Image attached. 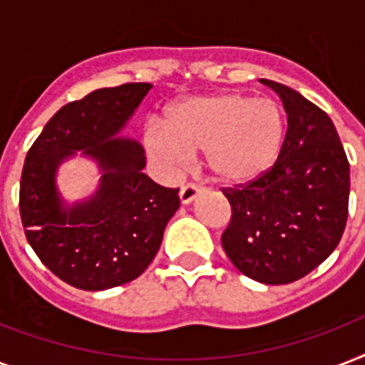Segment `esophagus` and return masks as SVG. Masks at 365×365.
I'll return each instance as SVG.
<instances>
[{"label":"esophagus","instance_id":"1","mask_svg":"<svg viewBox=\"0 0 365 365\" xmlns=\"http://www.w3.org/2000/svg\"><path fill=\"white\" fill-rule=\"evenodd\" d=\"M200 193H202V189L193 185V183H187V185H183V187L180 189V202H182V205H189V202H193Z\"/></svg>","mask_w":365,"mask_h":365}]
</instances>
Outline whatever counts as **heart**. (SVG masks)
<instances>
[{
  "label": "heart",
  "mask_w": 365,
  "mask_h": 365,
  "mask_svg": "<svg viewBox=\"0 0 365 365\" xmlns=\"http://www.w3.org/2000/svg\"><path fill=\"white\" fill-rule=\"evenodd\" d=\"M286 142V117L271 98L244 93L193 96L172 106L165 130L149 126V157L178 168L187 155L202 151L208 176L220 185L240 187L272 170Z\"/></svg>",
  "instance_id": "heart-1"
}]
</instances>
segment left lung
<instances>
[{"instance_id":"1","label":"left lung","mask_w":365,"mask_h":365,"mask_svg":"<svg viewBox=\"0 0 365 365\" xmlns=\"http://www.w3.org/2000/svg\"><path fill=\"white\" fill-rule=\"evenodd\" d=\"M288 115L282 153L259 180L222 189L231 222L222 246L237 269L263 284H289L317 269L339 244L349 216L351 168L326 111L277 81Z\"/></svg>"}]
</instances>
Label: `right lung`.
Wrapping results in <instances>:
<instances>
[{"mask_svg":"<svg viewBox=\"0 0 365 365\" xmlns=\"http://www.w3.org/2000/svg\"><path fill=\"white\" fill-rule=\"evenodd\" d=\"M149 88L126 83L66 104L26 155L20 178L26 239L43 265L73 288L98 292L140 277L180 208V189L163 187L142 172V145L117 136ZM77 150L99 165L103 178L91 200L66 205L56 170Z\"/></svg>","mask_w":365,"mask_h":365,"instance_id":"1","label":"right lung"}]
</instances>
